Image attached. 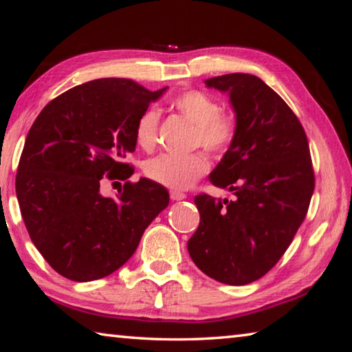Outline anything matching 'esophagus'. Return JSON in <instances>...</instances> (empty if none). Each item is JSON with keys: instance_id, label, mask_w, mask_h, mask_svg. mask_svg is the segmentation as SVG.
<instances>
[{"instance_id": "34e87169", "label": "esophagus", "mask_w": 352, "mask_h": 352, "mask_svg": "<svg viewBox=\"0 0 352 352\" xmlns=\"http://www.w3.org/2000/svg\"><path fill=\"white\" fill-rule=\"evenodd\" d=\"M170 199L172 200H183V199H186V194L184 192H180V190H170Z\"/></svg>"}]
</instances>
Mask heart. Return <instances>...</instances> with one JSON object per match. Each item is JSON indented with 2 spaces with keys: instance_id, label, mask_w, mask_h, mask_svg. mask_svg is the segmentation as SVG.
Here are the masks:
<instances>
[{
  "instance_id": "obj_1",
  "label": "heart",
  "mask_w": 352,
  "mask_h": 352,
  "mask_svg": "<svg viewBox=\"0 0 352 352\" xmlns=\"http://www.w3.org/2000/svg\"><path fill=\"white\" fill-rule=\"evenodd\" d=\"M172 107L180 116L195 127L194 146H201L211 153H223L236 138L237 121L230 113L220 111V104L210 94L189 90L172 100ZM160 110L148 107L135 124V141L144 151H152L157 144L160 127ZM210 163L204 153L158 155L144 163V175L170 189H186L204 177Z\"/></svg>"
}]
</instances>
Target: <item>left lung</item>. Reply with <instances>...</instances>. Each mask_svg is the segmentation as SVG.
<instances>
[{"label":"left lung","mask_w":352,"mask_h":352,"mask_svg":"<svg viewBox=\"0 0 352 352\" xmlns=\"http://www.w3.org/2000/svg\"><path fill=\"white\" fill-rule=\"evenodd\" d=\"M228 93L237 133L211 172L234 200L195 195L199 228L188 241L194 264L212 279L243 285L281 259L305 220L315 175L305 129L283 98L252 74L205 80Z\"/></svg>","instance_id":"1"}]
</instances>
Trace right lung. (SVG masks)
Listing matches in <instances>:
<instances>
[{
	"instance_id": "right-lung-1",
	"label": "right lung",
	"mask_w": 352,
	"mask_h": 352,
	"mask_svg": "<svg viewBox=\"0 0 352 352\" xmlns=\"http://www.w3.org/2000/svg\"><path fill=\"white\" fill-rule=\"evenodd\" d=\"M166 88L148 91L116 77L91 80L52 99L34 121L16 199L31 241L58 275L77 283L111 275L169 205L162 184L127 182L133 168L124 162L136 147V119ZM105 179L126 182L116 199L100 194Z\"/></svg>"
}]
</instances>
